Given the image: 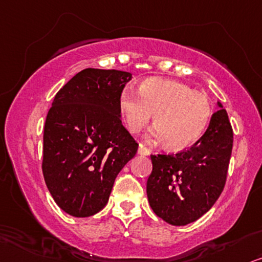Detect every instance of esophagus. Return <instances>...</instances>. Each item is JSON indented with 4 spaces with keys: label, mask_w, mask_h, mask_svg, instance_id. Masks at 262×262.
<instances>
[{
    "label": "esophagus",
    "mask_w": 262,
    "mask_h": 262,
    "mask_svg": "<svg viewBox=\"0 0 262 262\" xmlns=\"http://www.w3.org/2000/svg\"><path fill=\"white\" fill-rule=\"evenodd\" d=\"M138 154L141 155V156H148L151 154V151H150V148H147L144 144H139Z\"/></svg>",
    "instance_id": "34e87169"
}]
</instances>
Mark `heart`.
Here are the masks:
<instances>
[{
  "mask_svg": "<svg viewBox=\"0 0 262 262\" xmlns=\"http://www.w3.org/2000/svg\"><path fill=\"white\" fill-rule=\"evenodd\" d=\"M135 93L130 87L121 92L118 107L132 134L141 132L154 114L156 128L151 137L164 140L170 150L190 147L204 133L213 108L209 99L177 79L148 77Z\"/></svg>",
  "mask_w": 262,
  "mask_h": 262,
  "instance_id": "1",
  "label": "heart"
}]
</instances>
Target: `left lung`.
Wrapping results in <instances>:
<instances>
[{
  "label": "left lung",
  "mask_w": 262,
  "mask_h": 262,
  "mask_svg": "<svg viewBox=\"0 0 262 262\" xmlns=\"http://www.w3.org/2000/svg\"><path fill=\"white\" fill-rule=\"evenodd\" d=\"M220 107L198 141L178 154L151 155L146 193L152 210L165 223L185 226L213 207L225 187L233 145L227 112Z\"/></svg>",
  "instance_id": "obj_1"
}]
</instances>
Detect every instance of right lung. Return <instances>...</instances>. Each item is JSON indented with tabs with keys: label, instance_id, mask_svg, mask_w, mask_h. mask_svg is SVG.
I'll use <instances>...</instances> for the list:
<instances>
[{
	"label": "right lung",
	"instance_id": "obj_1",
	"mask_svg": "<svg viewBox=\"0 0 262 262\" xmlns=\"http://www.w3.org/2000/svg\"><path fill=\"white\" fill-rule=\"evenodd\" d=\"M130 72L84 69L57 93L43 134L42 171L53 200L76 217L97 214L138 142L121 121Z\"/></svg>",
	"mask_w": 262,
	"mask_h": 262
}]
</instances>
